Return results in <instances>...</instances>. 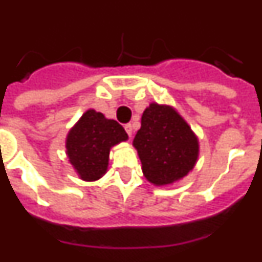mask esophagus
Listing matches in <instances>:
<instances>
[{
	"instance_id": "obj_1",
	"label": "esophagus",
	"mask_w": 262,
	"mask_h": 262,
	"mask_svg": "<svg viewBox=\"0 0 262 262\" xmlns=\"http://www.w3.org/2000/svg\"><path fill=\"white\" fill-rule=\"evenodd\" d=\"M124 129H126V133L128 134L129 138H131V136H133V124L131 123L126 124V126H124Z\"/></svg>"
}]
</instances>
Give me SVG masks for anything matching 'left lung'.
<instances>
[{
  "instance_id": "obj_1",
  "label": "left lung",
  "mask_w": 262,
  "mask_h": 262,
  "mask_svg": "<svg viewBox=\"0 0 262 262\" xmlns=\"http://www.w3.org/2000/svg\"><path fill=\"white\" fill-rule=\"evenodd\" d=\"M133 145L148 182L169 186L189 174L200 157V140L181 114L170 105L151 102Z\"/></svg>"
}]
</instances>
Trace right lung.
Instances as JSON below:
<instances>
[{"mask_svg":"<svg viewBox=\"0 0 262 262\" xmlns=\"http://www.w3.org/2000/svg\"><path fill=\"white\" fill-rule=\"evenodd\" d=\"M126 140L128 135L117 120L89 108L67 134L66 154L78 178L93 182L107 172L111 148Z\"/></svg>","mask_w":262,"mask_h":262,"instance_id":"obj_1","label":"right lung"}]
</instances>
